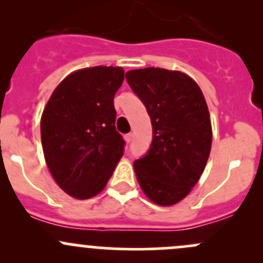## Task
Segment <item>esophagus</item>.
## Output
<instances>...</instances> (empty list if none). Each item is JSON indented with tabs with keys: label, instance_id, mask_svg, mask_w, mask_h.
Wrapping results in <instances>:
<instances>
[{
	"label": "esophagus",
	"instance_id": "34e87169",
	"mask_svg": "<svg viewBox=\"0 0 263 263\" xmlns=\"http://www.w3.org/2000/svg\"><path fill=\"white\" fill-rule=\"evenodd\" d=\"M132 137H134V135H132V134H127L126 136H124V140H126V142H131L132 141Z\"/></svg>",
	"mask_w": 263,
	"mask_h": 263
}]
</instances>
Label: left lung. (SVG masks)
<instances>
[{
  "mask_svg": "<svg viewBox=\"0 0 263 263\" xmlns=\"http://www.w3.org/2000/svg\"><path fill=\"white\" fill-rule=\"evenodd\" d=\"M126 79L146 107L153 142L134 169L142 192L159 206L181 202L209 160L213 127L205 97L187 73L159 67L131 70Z\"/></svg>",
  "mask_w": 263,
  "mask_h": 263,
  "instance_id": "left-lung-1",
  "label": "left lung"
}]
</instances>
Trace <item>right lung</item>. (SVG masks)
<instances>
[{"label":"right lung","mask_w":263,"mask_h":263,"mask_svg":"<svg viewBox=\"0 0 263 263\" xmlns=\"http://www.w3.org/2000/svg\"><path fill=\"white\" fill-rule=\"evenodd\" d=\"M123 79L122 67L76 70L58 84L44 107V159L58 187L71 197L87 200L102 192L123 155L113 103Z\"/></svg>","instance_id":"add662e5"}]
</instances>
